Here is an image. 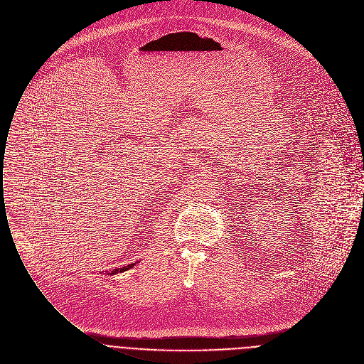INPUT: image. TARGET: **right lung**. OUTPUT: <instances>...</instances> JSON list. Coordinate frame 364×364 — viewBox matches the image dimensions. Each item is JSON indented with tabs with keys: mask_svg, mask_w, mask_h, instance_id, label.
Returning a JSON list of instances; mask_svg holds the SVG:
<instances>
[{
	"mask_svg": "<svg viewBox=\"0 0 364 364\" xmlns=\"http://www.w3.org/2000/svg\"><path fill=\"white\" fill-rule=\"evenodd\" d=\"M132 265H135V262H132V264H129V265H125V267H122V268H117V269H114V271H110V274H112V275H114V274H117V272L127 271V269H129Z\"/></svg>",
	"mask_w": 364,
	"mask_h": 364,
	"instance_id": "right-lung-1",
	"label": "right lung"
}]
</instances>
